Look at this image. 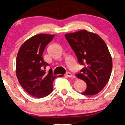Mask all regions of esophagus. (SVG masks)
I'll use <instances>...</instances> for the list:
<instances>
[{
    "mask_svg": "<svg viewBox=\"0 0 125 125\" xmlns=\"http://www.w3.org/2000/svg\"><path fill=\"white\" fill-rule=\"evenodd\" d=\"M65 76H66V77H68V78H72V77H74V76H73V75H72L70 73H66Z\"/></svg>",
    "mask_w": 125,
    "mask_h": 125,
    "instance_id": "esophagus-1",
    "label": "esophagus"
}]
</instances>
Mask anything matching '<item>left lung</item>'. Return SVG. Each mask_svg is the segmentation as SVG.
Returning <instances> with one entry per match:
<instances>
[{
	"label": "left lung",
	"instance_id": "8db88e82",
	"mask_svg": "<svg viewBox=\"0 0 125 125\" xmlns=\"http://www.w3.org/2000/svg\"><path fill=\"white\" fill-rule=\"evenodd\" d=\"M65 37L78 62L84 66L76 75L86 83L82 94H97L109 81L112 72V58L106 43L97 34L85 30L65 34Z\"/></svg>",
	"mask_w": 125,
	"mask_h": 125
}]
</instances>
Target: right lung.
<instances>
[{"mask_svg":"<svg viewBox=\"0 0 125 125\" xmlns=\"http://www.w3.org/2000/svg\"><path fill=\"white\" fill-rule=\"evenodd\" d=\"M54 37L48 34L35 35L21 45L17 53V80L22 88L34 97H45L52 91V83L57 76L52 75L51 69L48 73L45 72L48 64L44 61L42 53Z\"/></svg>","mask_w":125,"mask_h":125,"instance_id":"right-lung-1","label":"right lung"}]
</instances>
